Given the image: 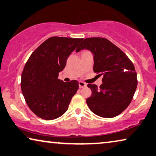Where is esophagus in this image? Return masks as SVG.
Returning a JSON list of instances; mask_svg holds the SVG:
<instances>
[{"label":"esophagus","instance_id":"obj_1","mask_svg":"<svg viewBox=\"0 0 156 156\" xmlns=\"http://www.w3.org/2000/svg\"><path fill=\"white\" fill-rule=\"evenodd\" d=\"M79 86H80V88H84L86 86V83H83V81H80L79 82Z\"/></svg>","mask_w":156,"mask_h":156}]
</instances>
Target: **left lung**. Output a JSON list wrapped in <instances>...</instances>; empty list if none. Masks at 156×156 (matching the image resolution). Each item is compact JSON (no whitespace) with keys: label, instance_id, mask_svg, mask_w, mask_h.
<instances>
[{"label":"left lung","instance_id":"8db88e82","mask_svg":"<svg viewBox=\"0 0 156 156\" xmlns=\"http://www.w3.org/2000/svg\"><path fill=\"white\" fill-rule=\"evenodd\" d=\"M87 49L93 56V72L102 75L100 87L88 83L92 95L86 99L90 111L103 118H112L125 110L137 86L136 73L128 57L113 43L102 37L83 39L76 52Z\"/></svg>","mask_w":156,"mask_h":156}]
</instances>
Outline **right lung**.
Returning a JSON list of instances; mask_svg holds the SVG:
<instances>
[{"instance_id":"obj_1","label":"right lung","mask_w":156,"mask_h":156,"mask_svg":"<svg viewBox=\"0 0 156 156\" xmlns=\"http://www.w3.org/2000/svg\"><path fill=\"white\" fill-rule=\"evenodd\" d=\"M82 38L51 37L40 45L26 62L21 74V87L31 111L40 118L53 120L68 109L79 82H64L58 73Z\"/></svg>"}]
</instances>
